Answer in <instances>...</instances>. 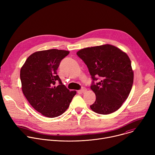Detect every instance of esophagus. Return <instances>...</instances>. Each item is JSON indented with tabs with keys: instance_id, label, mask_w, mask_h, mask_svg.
Listing matches in <instances>:
<instances>
[{
	"instance_id": "1",
	"label": "esophagus",
	"mask_w": 155,
	"mask_h": 155,
	"mask_svg": "<svg viewBox=\"0 0 155 155\" xmlns=\"http://www.w3.org/2000/svg\"><path fill=\"white\" fill-rule=\"evenodd\" d=\"M86 90H87L86 88H85V87H82L80 90L78 91V92H79L80 93H84V92L86 91Z\"/></svg>"
}]
</instances>
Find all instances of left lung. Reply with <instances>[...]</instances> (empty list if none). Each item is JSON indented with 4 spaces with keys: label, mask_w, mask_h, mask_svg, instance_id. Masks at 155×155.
I'll use <instances>...</instances> for the list:
<instances>
[{
    "label": "left lung",
    "mask_w": 155,
    "mask_h": 155,
    "mask_svg": "<svg viewBox=\"0 0 155 155\" xmlns=\"http://www.w3.org/2000/svg\"><path fill=\"white\" fill-rule=\"evenodd\" d=\"M77 54L87 65L93 79L91 89L96 99L90 105L91 110L102 115L117 111L128 97L134 81V72L127 54L106 44L81 49ZM97 77L100 81L95 84Z\"/></svg>",
    "instance_id": "1"
}]
</instances>
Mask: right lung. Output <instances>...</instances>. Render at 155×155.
Wrapping results in <instances>:
<instances>
[{
	"label": "right lung",
	"mask_w": 155,
	"mask_h": 155,
	"mask_svg": "<svg viewBox=\"0 0 155 155\" xmlns=\"http://www.w3.org/2000/svg\"><path fill=\"white\" fill-rule=\"evenodd\" d=\"M69 51L51 49L30 55L20 71L22 91L32 107L49 118L60 116L69 107L75 91L62 83L57 69ZM59 84L56 86L55 83Z\"/></svg>",
	"instance_id": "right-lung-1"
}]
</instances>
